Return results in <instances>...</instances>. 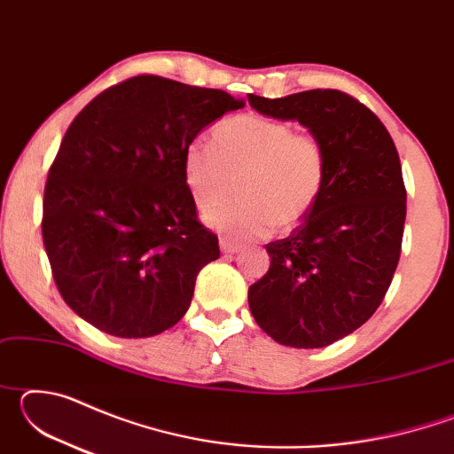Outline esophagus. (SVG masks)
<instances>
[{
  "label": "esophagus",
  "mask_w": 454,
  "mask_h": 454,
  "mask_svg": "<svg viewBox=\"0 0 454 454\" xmlns=\"http://www.w3.org/2000/svg\"><path fill=\"white\" fill-rule=\"evenodd\" d=\"M240 248H242V246L234 242V240H230V238H224V236L220 238V250L224 252V254H236V252Z\"/></svg>",
  "instance_id": "34e87169"
}]
</instances>
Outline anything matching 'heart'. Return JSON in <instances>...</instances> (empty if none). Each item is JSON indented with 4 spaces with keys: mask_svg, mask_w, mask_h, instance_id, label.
Segmentation results:
<instances>
[{
    "mask_svg": "<svg viewBox=\"0 0 454 454\" xmlns=\"http://www.w3.org/2000/svg\"><path fill=\"white\" fill-rule=\"evenodd\" d=\"M182 172L200 208L218 204L240 176L242 200L206 210V224L234 240L290 230L309 216L326 180V152L318 137L288 121L242 114L214 128L212 144L184 148Z\"/></svg>",
    "mask_w": 454,
    "mask_h": 454,
    "instance_id": "1",
    "label": "heart"
}]
</instances>
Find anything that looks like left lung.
Listing matches in <instances>:
<instances>
[{
  "instance_id": "8db88e82",
  "label": "left lung",
  "mask_w": 454,
  "mask_h": 454,
  "mask_svg": "<svg viewBox=\"0 0 454 454\" xmlns=\"http://www.w3.org/2000/svg\"><path fill=\"white\" fill-rule=\"evenodd\" d=\"M256 112L296 120L326 152V180L294 232L266 244L270 268L248 288L250 312L276 342L322 348L379 309L401 258L406 190L382 121L344 91L250 94Z\"/></svg>"
}]
</instances>
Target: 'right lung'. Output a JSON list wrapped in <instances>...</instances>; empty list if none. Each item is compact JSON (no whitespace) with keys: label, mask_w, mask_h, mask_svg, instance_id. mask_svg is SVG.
<instances>
[{"label":"right lung","mask_w":454,"mask_h":454,"mask_svg":"<svg viewBox=\"0 0 454 454\" xmlns=\"http://www.w3.org/2000/svg\"><path fill=\"white\" fill-rule=\"evenodd\" d=\"M244 99L160 75L96 96L67 128L43 190L42 236L66 304L106 334L148 338L190 309L220 256L184 180V148Z\"/></svg>","instance_id":"1"}]
</instances>
